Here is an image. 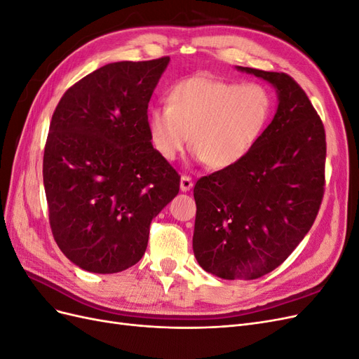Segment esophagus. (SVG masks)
Instances as JSON below:
<instances>
[{
	"mask_svg": "<svg viewBox=\"0 0 359 359\" xmlns=\"http://www.w3.org/2000/svg\"><path fill=\"white\" fill-rule=\"evenodd\" d=\"M180 189L181 191H189L193 189V181L190 177L187 175H182L181 177V181H180Z\"/></svg>",
	"mask_w": 359,
	"mask_h": 359,
	"instance_id": "1",
	"label": "esophagus"
}]
</instances>
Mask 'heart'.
Here are the masks:
<instances>
[{
	"mask_svg": "<svg viewBox=\"0 0 359 359\" xmlns=\"http://www.w3.org/2000/svg\"><path fill=\"white\" fill-rule=\"evenodd\" d=\"M273 95L260 83H238L201 73L172 86L168 104L148 112L151 145L173 161L189 142L199 161L212 169L241 163L266 132Z\"/></svg>",
	"mask_w": 359,
	"mask_h": 359,
	"instance_id": "b5f03b06",
	"label": "heart"
}]
</instances>
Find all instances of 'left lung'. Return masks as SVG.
<instances>
[{
  "mask_svg": "<svg viewBox=\"0 0 359 359\" xmlns=\"http://www.w3.org/2000/svg\"><path fill=\"white\" fill-rule=\"evenodd\" d=\"M236 70L273 85L277 111L241 163L202 177L194 186L193 252L206 273L253 280L283 264L316 220L327 142L318 112L289 74Z\"/></svg>",
  "mask_w": 359,
  "mask_h": 359,
  "instance_id": "left-lung-1",
  "label": "left lung"
}]
</instances>
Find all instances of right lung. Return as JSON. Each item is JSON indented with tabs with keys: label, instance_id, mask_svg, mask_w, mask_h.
I'll list each match as a JSON object with an SVG mask.
<instances>
[{
	"label": "right lung",
	"instance_id": "1",
	"mask_svg": "<svg viewBox=\"0 0 359 359\" xmlns=\"http://www.w3.org/2000/svg\"><path fill=\"white\" fill-rule=\"evenodd\" d=\"M169 61L106 64L70 86L52 115L43 156L50 229L67 259L90 273L137 264L151 220L180 191V175L147 127Z\"/></svg>",
	"mask_w": 359,
	"mask_h": 359
}]
</instances>
